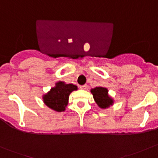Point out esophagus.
Here are the masks:
<instances>
[{"mask_svg":"<svg viewBox=\"0 0 158 158\" xmlns=\"http://www.w3.org/2000/svg\"><path fill=\"white\" fill-rule=\"evenodd\" d=\"M87 85H79V89H86Z\"/></svg>","mask_w":158,"mask_h":158,"instance_id":"34e87169","label":"esophagus"}]
</instances>
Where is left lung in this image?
<instances>
[{"label":"left lung","instance_id":"1","mask_svg":"<svg viewBox=\"0 0 158 158\" xmlns=\"http://www.w3.org/2000/svg\"><path fill=\"white\" fill-rule=\"evenodd\" d=\"M90 91L95 103L101 109H108L114 104V99L109 95L108 89L98 86L92 89Z\"/></svg>","mask_w":158,"mask_h":158}]
</instances>
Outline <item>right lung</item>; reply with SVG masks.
Returning a JSON list of instances; mask_svg holds the SVG:
<instances>
[{
	"label": "right lung",
	"instance_id": "1",
	"mask_svg": "<svg viewBox=\"0 0 158 158\" xmlns=\"http://www.w3.org/2000/svg\"><path fill=\"white\" fill-rule=\"evenodd\" d=\"M77 89L78 87L73 84H66L60 81L47 93L43 95V101L47 107L53 111H64L69 103L70 93Z\"/></svg>",
	"mask_w": 158,
	"mask_h": 158
}]
</instances>
